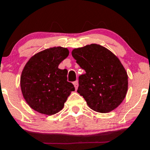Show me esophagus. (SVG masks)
<instances>
[{
  "label": "esophagus",
  "mask_w": 150,
  "mask_h": 150,
  "mask_svg": "<svg viewBox=\"0 0 150 150\" xmlns=\"http://www.w3.org/2000/svg\"><path fill=\"white\" fill-rule=\"evenodd\" d=\"M73 84H74V86H75V89H77V88H78V81H75V82H73Z\"/></svg>",
  "instance_id": "esophagus-1"
}]
</instances>
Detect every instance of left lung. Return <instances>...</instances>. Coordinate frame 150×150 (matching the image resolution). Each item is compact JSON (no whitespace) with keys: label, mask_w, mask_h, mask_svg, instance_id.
Returning a JSON list of instances; mask_svg holds the SVG:
<instances>
[{"label":"left lung","mask_w":150,"mask_h":150,"mask_svg":"<svg viewBox=\"0 0 150 150\" xmlns=\"http://www.w3.org/2000/svg\"><path fill=\"white\" fill-rule=\"evenodd\" d=\"M72 56L85 70L78 92L92 110L108 113L118 107L127 91V75L118 58L97 44L74 49Z\"/></svg>","instance_id":"obj_1"}]
</instances>
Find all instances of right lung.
Wrapping results in <instances>:
<instances>
[{
    "mask_svg": "<svg viewBox=\"0 0 150 150\" xmlns=\"http://www.w3.org/2000/svg\"><path fill=\"white\" fill-rule=\"evenodd\" d=\"M68 55L67 48L55 47L36 53L27 62L20 86L25 100L33 110L47 115L56 114L75 91L73 84L67 81V70L59 69Z\"/></svg>",
    "mask_w": 150,
    "mask_h": 150,
    "instance_id": "1",
    "label": "right lung"
}]
</instances>
